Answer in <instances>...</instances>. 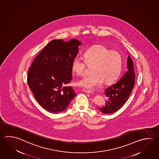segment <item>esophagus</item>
I'll return each mask as SVG.
<instances>
[{
    "mask_svg": "<svg viewBox=\"0 0 159 159\" xmlns=\"http://www.w3.org/2000/svg\"><path fill=\"white\" fill-rule=\"evenodd\" d=\"M83 91H84V93H93V91H91V90H88V89H84Z\"/></svg>",
    "mask_w": 159,
    "mask_h": 159,
    "instance_id": "obj_1",
    "label": "esophagus"
}]
</instances>
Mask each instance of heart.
<instances>
[{
    "mask_svg": "<svg viewBox=\"0 0 159 159\" xmlns=\"http://www.w3.org/2000/svg\"><path fill=\"white\" fill-rule=\"evenodd\" d=\"M83 59L75 57L72 61V69L78 76L84 75L87 66H92V75L77 82L84 88L94 89L103 82L110 84L118 77L121 70L122 58L118 52L110 51L106 47L98 45L86 50Z\"/></svg>",
    "mask_w": 159,
    "mask_h": 159,
    "instance_id": "1",
    "label": "heart"
}]
</instances>
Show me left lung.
<instances>
[{
	"mask_svg": "<svg viewBox=\"0 0 159 159\" xmlns=\"http://www.w3.org/2000/svg\"><path fill=\"white\" fill-rule=\"evenodd\" d=\"M127 71L116 84L105 90L107 100L105 105L99 107V110L104 114L115 113L127 101L133 90L135 81V73L132 59L128 55L127 59Z\"/></svg>",
	"mask_w": 159,
	"mask_h": 159,
	"instance_id": "obj_1",
	"label": "left lung"
}]
</instances>
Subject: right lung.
I'll return each mask as SVG.
<instances>
[{"instance_id": "right-lung-1", "label": "right lung", "mask_w": 159, "mask_h": 159, "mask_svg": "<svg viewBox=\"0 0 159 159\" xmlns=\"http://www.w3.org/2000/svg\"><path fill=\"white\" fill-rule=\"evenodd\" d=\"M81 45L76 39L51 41L29 68L28 85L39 104L49 112H62L76 96L72 87L64 85L72 80V61Z\"/></svg>"}]
</instances>
